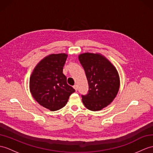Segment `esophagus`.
<instances>
[{"mask_svg":"<svg viewBox=\"0 0 153 153\" xmlns=\"http://www.w3.org/2000/svg\"><path fill=\"white\" fill-rule=\"evenodd\" d=\"M74 87V89H75L76 91H77V85H74V86L73 87Z\"/></svg>","mask_w":153,"mask_h":153,"instance_id":"34e87169","label":"esophagus"}]
</instances>
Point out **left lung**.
<instances>
[{"label":"left lung","mask_w":153,"mask_h":153,"mask_svg":"<svg viewBox=\"0 0 153 153\" xmlns=\"http://www.w3.org/2000/svg\"><path fill=\"white\" fill-rule=\"evenodd\" d=\"M88 83L86 95H81L88 109L100 111L113 100L120 86L119 74L115 67L98 53H85L79 55Z\"/></svg>","instance_id":"left-lung-1"}]
</instances>
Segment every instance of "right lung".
<instances>
[{
	"instance_id": "right-lung-1",
	"label": "right lung",
	"mask_w": 153,
	"mask_h": 153,
	"mask_svg": "<svg viewBox=\"0 0 153 153\" xmlns=\"http://www.w3.org/2000/svg\"><path fill=\"white\" fill-rule=\"evenodd\" d=\"M68 55L51 54L35 67L30 77L29 87L33 98L39 104L51 111L65 106L75 89L67 84L62 73Z\"/></svg>"
}]
</instances>
